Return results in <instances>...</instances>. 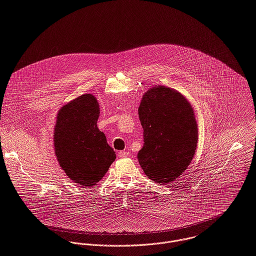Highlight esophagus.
<instances>
[{
    "label": "esophagus",
    "instance_id": "esophagus-1",
    "mask_svg": "<svg viewBox=\"0 0 256 256\" xmlns=\"http://www.w3.org/2000/svg\"><path fill=\"white\" fill-rule=\"evenodd\" d=\"M128 156H129V153L126 152V151H120V152H118V157H119V158H126V157H128Z\"/></svg>",
    "mask_w": 256,
    "mask_h": 256
}]
</instances>
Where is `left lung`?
<instances>
[{"label": "left lung", "instance_id": "left-lung-1", "mask_svg": "<svg viewBox=\"0 0 256 256\" xmlns=\"http://www.w3.org/2000/svg\"><path fill=\"white\" fill-rule=\"evenodd\" d=\"M138 113L145 142L139 164L152 180L169 184L188 169L196 154L198 132L192 106L176 89L154 86L142 96Z\"/></svg>", "mask_w": 256, "mask_h": 256}]
</instances>
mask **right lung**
Returning <instances> with one entry per match:
<instances>
[{
    "mask_svg": "<svg viewBox=\"0 0 256 256\" xmlns=\"http://www.w3.org/2000/svg\"><path fill=\"white\" fill-rule=\"evenodd\" d=\"M99 111L96 97L82 94L58 110L54 130L60 167L70 180L87 186L96 184L116 159L97 127Z\"/></svg>",
    "mask_w": 256,
    "mask_h": 256,
    "instance_id": "obj_1",
    "label": "right lung"
}]
</instances>
